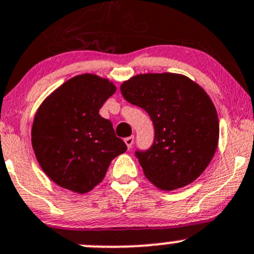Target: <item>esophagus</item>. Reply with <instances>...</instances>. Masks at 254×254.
I'll return each mask as SVG.
<instances>
[{
	"label": "esophagus",
	"mask_w": 254,
	"mask_h": 254,
	"mask_svg": "<svg viewBox=\"0 0 254 254\" xmlns=\"http://www.w3.org/2000/svg\"><path fill=\"white\" fill-rule=\"evenodd\" d=\"M124 142H125V145L127 146V148H131L132 147V143H134V136H129V137H127V139L124 140Z\"/></svg>",
	"instance_id": "esophagus-1"
}]
</instances>
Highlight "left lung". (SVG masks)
<instances>
[{"mask_svg": "<svg viewBox=\"0 0 254 254\" xmlns=\"http://www.w3.org/2000/svg\"><path fill=\"white\" fill-rule=\"evenodd\" d=\"M129 103L145 109L153 145L136 156L143 175L162 190L183 188L209 166L219 142V118L207 93L179 73H141L120 86Z\"/></svg>", "mask_w": 254, "mask_h": 254, "instance_id": "obj_1", "label": "left lung"}]
</instances>
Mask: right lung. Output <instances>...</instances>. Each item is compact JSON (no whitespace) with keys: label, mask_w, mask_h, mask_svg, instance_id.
I'll return each mask as SVG.
<instances>
[{"label":"right lung","mask_w":254,"mask_h":254,"mask_svg":"<svg viewBox=\"0 0 254 254\" xmlns=\"http://www.w3.org/2000/svg\"><path fill=\"white\" fill-rule=\"evenodd\" d=\"M117 87L94 73L64 82L43 101L32 127V146L45 175L78 194L106 177L113 158L127 151L111 120L99 115Z\"/></svg>","instance_id":"right-lung-1"}]
</instances>
